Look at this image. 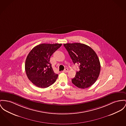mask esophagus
Returning a JSON list of instances; mask_svg holds the SVG:
<instances>
[{
	"mask_svg": "<svg viewBox=\"0 0 126 126\" xmlns=\"http://www.w3.org/2000/svg\"><path fill=\"white\" fill-rule=\"evenodd\" d=\"M68 72V69L67 68H65L64 69V70L63 71V73H67Z\"/></svg>",
	"mask_w": 126,
	"mask_h": 126,
	"instance_id": "34e87169",
	"label": "esophagus"
}]
</instances>
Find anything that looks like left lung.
<instances>
[{"label":"left lung","instance_id":"1","mask_svg":"<svg viewBox=\"0 0 126 126\" xmlns=\"http://www.w3.org/2000/svg\"><path fill=\"white\" fill-rule=\"evenodd\" d=\"M63 45L74 63L79 65V71L72 79V83L81 89L91 86L100 72V63L95 52L83 43H66Z\"/></svg>","mask_w":126,"mask_h":126}]
</instances>
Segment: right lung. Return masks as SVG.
Here are the masks:
<instances>
[{
	"instance_id": "1",
	"label": "right lung",
	"mask_w": 126,
	"mask_h": 126,
	"mask_svg": "<svg viewBox=\"0 0 126 126\" xmlns=\"http://www.w3.org/2000/svg\"><path fill=\"white\" fill-rule=\"evenodd\" d=\"M62 45L42 43L34 47L29 52L26 60V73L28 79L36 86L46 88L56 81L58 75L54 72L50 59Z\"/></svg>"
}]
</instances>
